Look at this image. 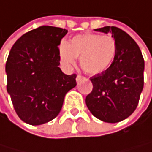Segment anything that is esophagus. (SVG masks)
<instances>
[{
  "label": "esophagus",
  "instance_id": "esophagus-1",
  "mask_svg": "<svg viewBox=\"0 0 152 152\" xmlns=\"http://www.w3.org/2000/svg\"><path fill=\"white\" fill-rule=\"evenodd\" d=\"M84 78V77H82L81 75H77V81L78 82V81H80L81 79H83Z\"/></svg>",
  "mask_w": 152,
  "mask_h": 152
}]
</instances>
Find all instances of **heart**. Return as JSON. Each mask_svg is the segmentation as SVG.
<instances>
[{"mask_svg": "<svg viewBox=\"0 0 152 152\" xmlns=\"http://www.w3.org/2000/svg\"><path fill=\"white\" fill-rule=\"evenodd\" d=\"M116 53V41L110 35H77L59 46V58L63 65L70 67L75 65L77 58H79L82 69L90 75L107 70L113 64Z\"/></svg>", "mask_w": 152, "mask_h": 152, "instance_id": "heart-1", "label": "heart"}]
</instances>
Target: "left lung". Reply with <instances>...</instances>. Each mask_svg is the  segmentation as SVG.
Wrapping results in <instances>:
<instances>
[{
	"label": "left lung",
	"mask_w": 152,
	"mask_h": 152,
	"mask_svg": "<svg viewBox=\"0 0 152 152\" xmlns=\"http://www.w3.org/2000/svg\"><path fill=\"white\" fill-rule=\"evenodd\" d=\"M94 30L112 32L117 53L107 70L90 78L93 90L86 104L94 117L114 124L129 117L138 105L144 85V59L136 42L121 28L104 27Z\"/></svg>",
	"instance_id": "left-lung-1"
}]
</instances>
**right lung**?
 I'll use <instances>...</instances> for the list:
<instances>
[{
    "label": "right lung",
    "mask_w": 152,
    "mask_h": 152,
    "mask_svg": "<svg viewBox=\"0 0 152 152\" xmlns=\"http://www.w3.org/2000/svg\"><path fill=\"white\" fill-rule=\"evenodd\" d=\"M66 33L65 28L40 26L22 35L10 51L7 91L26 124L40 125L56 118L66 94L77 86V75H65L58 67V45Z\"/></svg>",
    "instance_id": "obj_1"
}]
</instances>
